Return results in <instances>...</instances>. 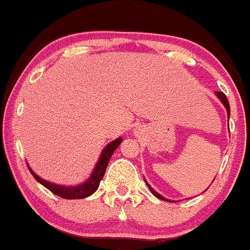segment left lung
<instances>
[{
    "label": "left lung",
    "mask_w": 250,
    "mask_h": 250,
    "mask_svg": "<svg viewBox=\"0 0 250 250\" xmlns=\"http://www.w3.org/2000/svg\"><path fill=\"white\" fill-rule=\"evenodd\" d=\"M215 94H217V97H218V98H219V99H220V102H222V103H223V104H224L225 109H227V112H228V117H229V118H230V105H229V102H228V98H227V96H225V94H224V93H223V92H219V91H215ZM145 182H146L147 187H148V188H149V190H151V193H152V194H153V195H154V196H157V198H158V199H160V200H164V201H169V200H167V199H165V198H164V196H162V195H160V194H159V193H157V191H156V190H154V189H153V188H152V187H151V186H149V185H148V183H147V181H145Z\"/></svg>",
    "instance_id": "8db88e82"
}]
</instances>
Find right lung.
Masks as SVG:
<instances>
[{
	"mask_svg": "<svg viewBox=\"0 0 250 250\" xmlns=\"http://www.w3.org/2000/svg\"><path fill=\"white\" fill-rule=\"evenodd\" d=\"M122 143V139L118 138L116 140H114L112 143L107 144L106 147L103 149L101 154V158H99L98 163L96 164V167H94L93 172L90 176L87 181L85 183H81L79 186H60V185H55V183L48 182V181L43 180L39 176H37L35 172L31 170V167H28V170H30L31 173L33 175V177L38 181L41 185H43L44 187L48 188L50 191H52L54 194H56L57 196L63 199H83V198H87V196L92 195L94 191L97 190L99 187V183H101L102 178H103L105 170H106L107 164H109V160L111 158L112 153H114L115 149L120 146V144Z\"/></svg>",
	"mask_w": 250,
	"mask_h": 250,
	"instance_id": "add662e5",
	"label": "right lung"
}]
</instances>
